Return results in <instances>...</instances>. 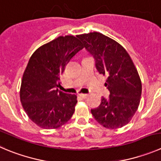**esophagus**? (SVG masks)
<instances>
[{"mask_svg":"<svg viewBox=\"0 0 161 161\" xmlns=\"http://www.w3.org/2000/svg\"><path fill=\"white\" fill-rule=\"evenodd\" d=\"M79 97H81L82 98H86V97L88 96V94H79Z\"/></svg>","mask_w":161,"mask_h":161,"instance_id":"1","label":"esophagus"}]
</instances>
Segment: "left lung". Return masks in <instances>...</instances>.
I'll use <instances>...</instances> for the list:
<instances>
[{"instance_id":"obj_1","label":"left lung","mask_w":161,"mask_h":161,"mask_svg":"<svg viewBox=\"0 0 161 161\" xmlns=\"http://www.w3.org/2000/svg\"><path fill=\"white\" fill-rule=\"evenodd\" d=\"M78 37L94 58L97 71L107 76L109 97H102L91 114L106 128H121L130 122L139 106L142 88L137 70L125 49L109 37L99 32Z\"/></svg>"}]
</instances>
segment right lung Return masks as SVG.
Here are the masks:
<instances>
[{
	"label": "right lung",
	"instance_id": "obj_1",
	"mask_svg": "<svg viewBox=\"0 0 161 161\" xmlns=\"http://www.w3.org/2000/svg\"><path fill=\"white\" fill-rule=\"evenodd\" d=\"M73 36H59L39 47L30 58L20 87V102L28 118L43 129H56L70 119L75 94L58 91L67 63L83 48Z\"/></svg>",
	"mask_w": 161,
	"mask_h": 161
}]
</instances>
